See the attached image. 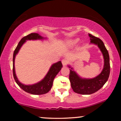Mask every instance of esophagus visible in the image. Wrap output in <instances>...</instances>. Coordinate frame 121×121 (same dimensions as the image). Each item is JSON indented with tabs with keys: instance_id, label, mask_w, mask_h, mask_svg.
Segmentation results:
<instances>
[{
	"instance_id": "esophagus-1",
	"label": "esophagus",
	"mask_w": 121,
	"mask_h": 121,
	"mask_svg": "<svg viewBox=\"0 0 121 121\" xmlns=\"http://www.w3.org/2000/svg\"><path fill=\"white\" fill-rule=\"evenodd\" d=\"M62 65H63L64 66H66V64H68V61L65 59H63L62 60Z\"/></svg>"
}]
</instances>
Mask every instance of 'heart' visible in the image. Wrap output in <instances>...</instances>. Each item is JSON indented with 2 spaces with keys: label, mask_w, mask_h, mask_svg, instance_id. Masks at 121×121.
I'll use <instances>...</instances> for the list:
<instances>
[{
  "label": "heart",
  "mask_w": 121,
  "mask_h": 121,
  "mask_svg": "<svg viewBox=\"0 0 121 121\" xmlns=\"http://www.w3.org/2000/svg\"><path fill=\"white\" fill-rule=\"evenodd\" d=\"M79 41H80V40H79V39L78 38H75L72 39L68 40L67 41H66V42H65V46L68 47V48H72V47H74L78 44Z\"/></svg>",
  "instance_id": "1"
}]
</instances>
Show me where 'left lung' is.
<instances>
[{
	"mask_svg": "<svg viewBox=\"0 0 121 121\" xmlns=\"http://www.w3.org/2000/svg\"><path fill=\"white\" fill-rule=\"evenodd\" d=\"M89 36L91 37L90 44L97 45L102 52L104 57V65L100 74L93 78H82L73 70V68L68 65V67L70 68L69 80L72 89L75 93L83 95L93 94L100 89L108 81L110 70L109 53L103 41L100 39L97 38L91 34H89Z\"/></svg>",
	"mask_w": 121,
	"mask_h": 121,
	"instance_id": "8db88e82",
	"label": "left lung"
}]
</instances>
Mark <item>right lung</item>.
<instances>
[{
	"instance_id": "1",
	"label": "right lung",
	"mask_w": 121,
	"mask_h": 121,
	"mask_svg": "<svg viewBox=\"0 0 121 121\" xmlns=\"http://www.w3.org/2000/svg\"><path fill=\"white\" fill-rule=\"evenodd\" d=\"M46 37H44L40 35L39 34L36 33H32L26 36L21 39V40L18 43L16 49L14 51L13 55V77L17 83L18 85L22 88L23 91L28 93L34 94V95H41L47 93L51 90L54 78L56 76V75L59 73L62 67V65L61 61H59L57 62L54 63L51 65L48 70V73L45 75L44 78L41 81L36 83V84L32 85H25L22 84L19 81L15 73V59L16 56L19 53L21 47L22 45L26 42L27 40H44L47 39Z\"/></svg>"
}]
</instances>
